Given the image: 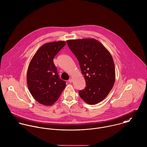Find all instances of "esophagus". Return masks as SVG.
Instances as JSON below:
<instances>
[{
    "instance_id": "obj_1",
    "label": "esophagus",
    "mask_w": 147,
    "mask_h": 147,
    "mask_svg": "<svg viewBox=\"0 0 147 147\" xmlns=\"http://www.w3.org/2000/svg\"><path fill=\"white\" fill-rule=\"evenodd\" d=\"M68 82H69V83H72V82H73V79H72V78H70L69 79V80H68Z\"/></svg>"
}]
</instances>
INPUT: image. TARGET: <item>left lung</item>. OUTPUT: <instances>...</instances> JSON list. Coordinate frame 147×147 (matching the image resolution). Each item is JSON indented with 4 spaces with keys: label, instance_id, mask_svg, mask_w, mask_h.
I'll return each mask as SVG.
<instances>
[{
    "label": "left lung",
    "instance_id": "1",
    "mask_svg": "<svg viewBox=\"0 0 147 147\" xmlns=\"http://www.w3.org/2000/svg\"><path fill=\"white\" fill-rule=\"evenodd\" d=\"M67 45L78 59L86 83L79 94L86 102L98 104L109 94L115 82L113 58L100 42L95 39L68 40Z\"/></svg>",
    "mask_w": 147,
    "mask_h": 147
}]
</instances>
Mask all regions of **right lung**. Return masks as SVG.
Wrapping results in <instances>:
<instances>
[{
    "mask_svg": "<svg viewBox=\"0 0 147 147\" xmlns=\"http://www.w3.org/2000/svg\"><path fill=\"white\" fill-rule=\"evenodd\" d=\"M64 41L47 43L42 46L32 58L27 70L29 91L38 102L51 105L60 97L66 86L61 80L53 59L65 45Z\"/></svg>",
    "mask_w": 147,
    "mask_h": 147,
    "instance_id": "right-lung-1",
    "label": "right lung"
}]
</instances>
